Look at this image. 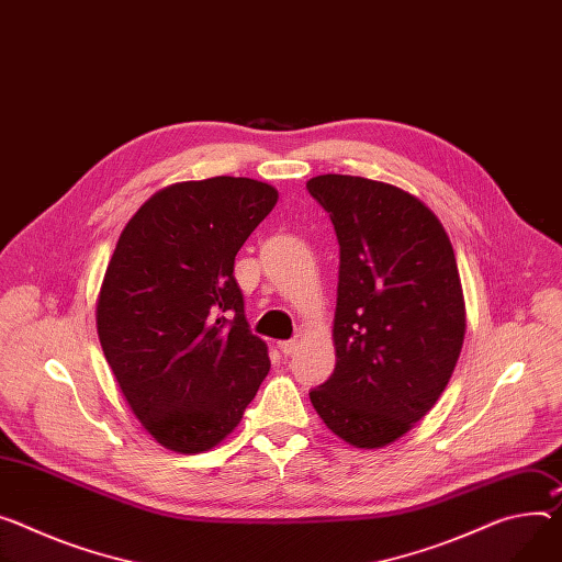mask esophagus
<instances>
[{
    "instance_id": "1",
    "label": "esophagus",
    "mask_w": 562,
    "mask_h": 562,
    "mask_svg": "<svg viewBox=\"0 0 562 562\" xmlns=\"http://www.w3.org/2000/svg\"><path fill=\"white\" fill-rule=\"evenodd\" d=\"M279 351L283 356H292L296 351V339H285V341H279Z\"/></svg>"
}]
</instances>
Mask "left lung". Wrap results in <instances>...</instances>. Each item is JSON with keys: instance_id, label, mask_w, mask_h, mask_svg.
I'll return each mask as SVG.
<instances>
[{"instance_id": "1", "label": "left lung", "mask_w": 562, "mask_h": 562, "mask_svg": "<svg viewBox=\"0 0 562 562\" xmlns=\"http://www.w3.org/2000/svg\"><path fill=\"white\" fill-rule=\"evenodd\" d=\"M308 193L339 243L335 371L311 403L339 439L382 448L420 420L457 367L465 306L450 238L418 198L353 176Z\"/></svg>"}]
</instances>
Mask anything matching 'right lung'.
Instances as JSON below:
<instances>
[{"label":"right lung","mask_w":562,"mask_h":562,"mask_svg":"<svg viewBox=\"0 0 562 562\" xmlns=\"http://www.w3.org/2000/svg\"><path fill=\"white\" fill-rule=\"evenodd\" d=\"M277 198L249 178L180 182L119 236L97 304L99 339L127 405L168 450L218 446L270 371L234 261Z\"/></svg>","instance_id":"add662e5"}]
</instances>
